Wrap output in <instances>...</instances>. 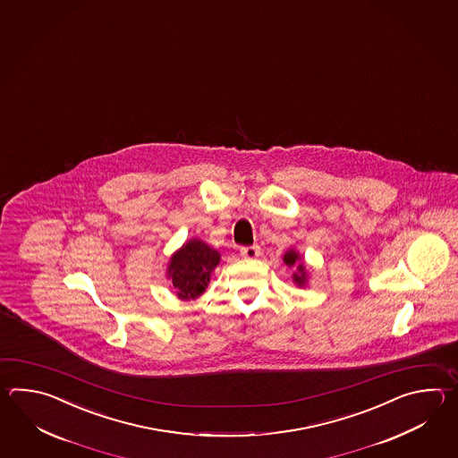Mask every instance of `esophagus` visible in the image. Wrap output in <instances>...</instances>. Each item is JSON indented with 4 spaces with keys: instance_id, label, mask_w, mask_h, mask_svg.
I'll use <instances>...</instances> for the list:
<instances>
[{
    "instance_id": "34e87169",
    "label": "esophagus",
    "mask_w": 458,
    "mask_h": 458,
    "mask_svg": "<svg viewBox=\"0 0 458 458\" xmlns=\"http://www.w3.org/2000/svg\"><path fill=\"white\" fill-rule=\"evenodd\" d=\"M241 255H242L243 259L253 260V259H257V257L260 255V247H259V245H249V247H242V249H241Z\"/></svg>"
}]
</instances>
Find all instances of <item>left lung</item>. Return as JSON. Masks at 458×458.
Instances as JSON below:
<instances>
[{
	"label": "left lung",
	"mask_w": 458,
	"mask_h": 458,
	"mask_svg": "<svg viewBox=\"0 0 458 458\" xmlns=\"http://www.w3.org/2000/svg\"><path fill=\"white\" fill-rule=\"evenodd\" d=\"M300 260H301V257L294 249H290L283 257V262L286 263L288 267L296 265V272L293 273V282L296 283L298 286H302L308 280V273H306V268H304L302 263H300Z\"/></svg>",
	"instance_id": "1"
}]
</instances>
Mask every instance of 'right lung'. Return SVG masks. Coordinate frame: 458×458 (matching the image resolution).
<instances>
[{
  "label": "right lung",
  "instance_id": "right-lung-1",
  "mask_svg": "<svg viewBox=\"0 0 458 458\" xmlns=\"http://www.w3.org/2000/svg\"><path fill=\"white\" fill-rule=\"evenodd\" d=\"M221 255L199 239H191L172 255L166 275L172 280V290L180 300H196L208 288L211 273L215 272Z\"/></svg>",
  "mask_w": 458,
  "mask_h": 458
}]
</instances>
